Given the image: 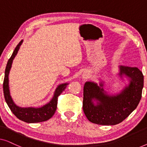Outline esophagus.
<instances>
[{
  "mask_svg": "<svg viewBox=\"0 0 147 147\" xmlns=\"http://www.w3.org/2000/svg\"><path fill=\"white\" fill-rule=\"evenodd\" d=\"M88 74L87 73V72H84V73L83 74V78H84V79H87V78H88Z\"/></svg>",
  "mask_w": 147,
  "mask_h": 147,
  "instance_id": "esophagus-1",
  "label": "esophagus"
}]
</instances>
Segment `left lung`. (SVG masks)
<instances>
[{"label":"left lung","mask_w":147,"mask_h":147,"mask_svg":"<svg viewBox=\"0 0 147 147\" xmlns=\"http://www.w3.org/2000/svg\"><path fill=\"white\" fill-rule=\"evenodd\" d=\"M120 77L130 83L119 94L108 95L103 83L87 82L84 87L83 110L89 121L100 125H115L128 117L137 107L142 97L144 76L137 67L120 66Z\"/></svg>","instance_id":"left-lung-1"}]
</instances>
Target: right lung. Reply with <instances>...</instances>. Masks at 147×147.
Here are the masks:
<instances>
[{
    "mask_svg": "<svg viewBox=\"0 0 147 147\" xmlns=\"http://www.w3.org/2000/svg\"><path fill=\"white\" fill-rule=\"evenodd\" d=\"M23 43V40L19 42V43L17 45L14 50L11 57H10L9 61L7 62V67L5 69V78L3 82V92L5 96V101L7 105L9 106L11 112L15 114L16 117L19 120L24 121L27 123H36V122H44L51 118L53 114H55V110L57 109L58 96L64 91L65 88L67 87L68 84H62L58 86L56 88L55 93L53 98L49 103L40 108H21L16 105L14 103L11 95H10V90L9 86V74L11 69L12 63L13 59L15 58L17 52L19 51L20 46Z\"/></svg>",
    "mask_w": 147,
    "mask_h": 147,
    "instance_id": "right-lung-1",
    "label": "right lung"
}]
</instances>
